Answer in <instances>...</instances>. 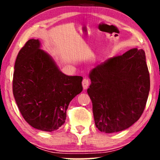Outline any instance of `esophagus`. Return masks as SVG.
<instances>
[{"label": "esophagus", "mask_w": 160, "mask_h": 160, "mask_svg": "<svg viewBox=\"0 0 160 160\" xmlns=\"http://www.w3.org/2000/svg\"><path fill=\"white\" fill-rule=\"evenodd\" d=\"M89 84H90V82H89L88 79H87V78H85V79L82 80V87L84 90H86V89L88 88Z\"/></svg>", "instance_id": "1"}]
</instances>
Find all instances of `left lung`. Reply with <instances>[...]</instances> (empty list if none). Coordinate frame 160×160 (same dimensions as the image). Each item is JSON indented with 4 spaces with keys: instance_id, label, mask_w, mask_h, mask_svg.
Wrapping results in <instances>:
<instances>
[{
    "instance_id": "obj_1",
    "label": "left lung",
    "mask_w": 160,
    "mask_h": 160,
    "mask_svg": "<svg viewBox=\"0 0 160 160\" xmlns=\"http://www.w3.org/2000/svg\"><path fill=\"white\" fill-rule=\"evenodd\" d=\"M88 76L91 84L88 93L99 131L119 132L138 120L150 88L144 51L134 48L108 58L92 69Z\"/></svg>"
}]
</instances>
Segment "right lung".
<instances>
[{
    "mask_svg": "<svg viewBox=\"0 0 160 160\" xmlns=\"http://www.w3.org/2000/svg\"><path fill=\"white\" fill-rule=\"evenodd\" d=\"M39 39H32L16 58L12 91L23 118L33 128L52 132L63 125L71 100L82 91L81 76L59 69Z\"/></svg>",
    "mask_w": 160,
    "mask_h": 160,
    "instance_id": "add662e5",
    "label": "right lung"
}]
</instances>
